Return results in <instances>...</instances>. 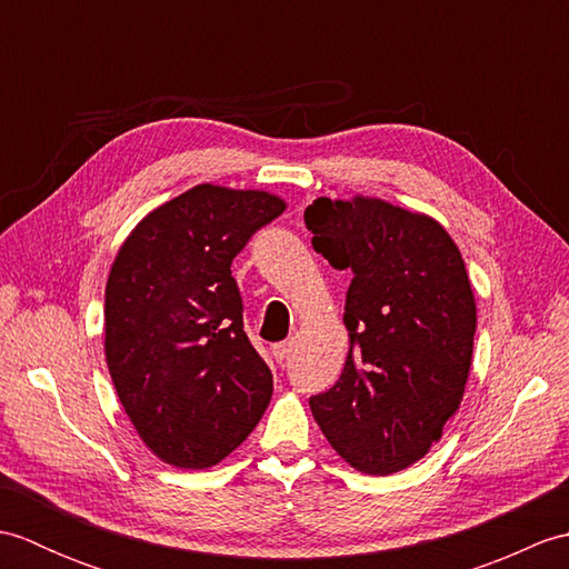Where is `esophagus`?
Here are the masks:
<instances>
[{
  "mask_svg": "<svg viewBox=\"0 0 569 569\" xmlns=\"http://www.w3.org/2000/svg\"><path fill=\"white\" fill-rule=\"evenodd\" d=\"M291 352H293V340H286V342L273 345V359L278 361V365H283V361H288Z\"/></svg>",
  "mask_w": 569,
  "mask_h": 569,
  "instance_id": "esophagus-1",
  "label": "esophagus"
}]
</instances>
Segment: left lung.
Returning a JSON list of instances; mask_svg holds the SVG:
<instances>
[{"instance_id":"1","label":"left lung","mask_w":569,"mask_h":569,"mask_svg":"<svg viewBox=\"0 0 569 569\" xmlns=\"http://www.w3.org/2000/svg\"><path fill=\"white\" fill-rule=\"evenodd\" d=\"M306 227L332 269L352 271L342 377L310 410L345 462L393 475L428 455L462 401L477 330L462 253L432 217L377 198H318Z\"/></svg>"}]
</instances>
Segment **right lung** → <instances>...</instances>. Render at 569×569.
Wrapping results in <instances>:
<instances>
[{
	"label": "right lung",
	"mask_w": 569,
	"mask_h": 569,
	"mask_svg": "<svg viewBox=\"0 0 569 569\" xmlns=\"http://www.w3.org/2000/svg\"><path fill=\"white\" fill-rule=\"evenodd\" d=\"M283 210L271 192L202 183L143 217L117 253L107 367L141 440L168 465H217L271 401V369L244 332L229 266Z\"/></svg>",
	"instance_id": "obj_1"
}]
</instances>
